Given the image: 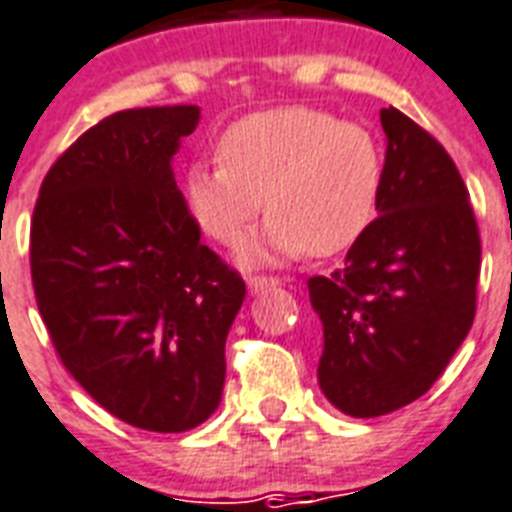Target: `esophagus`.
Masks as SVG:
<instances>
[{"label":"esophagus","mask_w":512,"mask_h":512,"mask_svg":"<svg viewBox=\"0 0 512 512\" xmlns=\"http://www.w3.org/2000/svg\"><path fill=\"white\" fill-rule=\"evenodd\" d=\"M247 287L252 295H260V292H265V289L279 287V279H273V276H249Z\"/></svg>","instance_id":"1"}]
</instances>
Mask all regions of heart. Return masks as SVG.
Returning <instances> with one entry per match:
<instances>
[{"label": "heart", "instance_id": "1", "mask_svg": "<svg viewBox=\"0 0 512 512\" xmlns=\"http://www.w3.org/2000/svg\"><path fill=\"white\" fill-rule=\"evenodd\" d=\"M220 162L185 175V199L201 231L236 244L260 215L265 231L239 249L244 265L337 255L372 223L382 151L372 132L321 108L284 106L231 124Z\"/></svg>", "mask_w": 512, "mask_h": 512}]
</instances>
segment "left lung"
<instances>
[{
  "mask_svg": "<svg viewBox=\"0 0 512 512\" xmlns=\"http://www.w3.org/2000/svg\"><path fill=\"white\" fill-rule=\"evenodd\" d=\"M385 132L377 217L329 276L308 279L321 321L319 385L350 417L412 404L441 377L476 316L481 239L452 156L398 108Z\"/></svg>",
  "mask_w": 512,
  "mask_h": 512,
  "instance_id": "1",
  "label": "left lung"
}]
</instances>
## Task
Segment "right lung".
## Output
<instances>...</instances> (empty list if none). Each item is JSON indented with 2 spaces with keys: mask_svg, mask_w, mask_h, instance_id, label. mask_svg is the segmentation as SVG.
<instances>
[{
  "mask_svg": "<svg viewBox=\"0 0 512 512\" xmlns=\"http://www.w3.org/2000/svg\"><path fill=\"white\" fill-rule=\"evenodd\" d=\"M199 119V106L106 116L52 164L31 220L36 305L60 361L106 412L154 433L220 406L225 337L247 295L175 183Z\"/></svg>",
  "mask_w": 512,
  "mask_h": 512,
  "instance_id": "right-lung-1",
  "label": "right lung"
}]
</instances>
